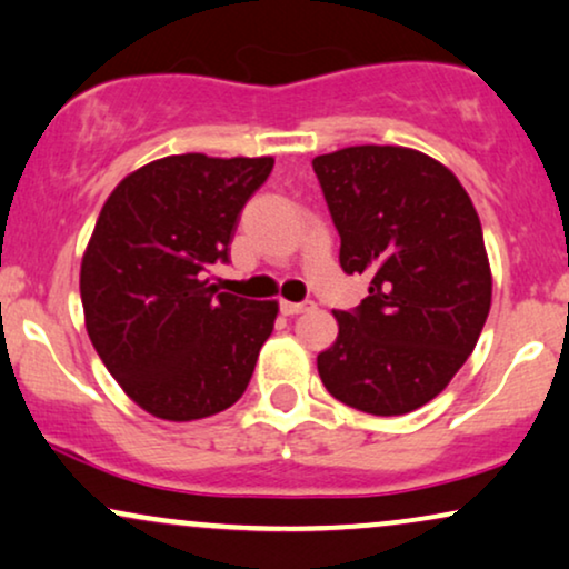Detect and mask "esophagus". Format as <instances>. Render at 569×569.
<instances>
[{
  "instance_id": "34e87169",
  "label": "esophagus",
  "mask_w": 569,
  "mask_h": 569,
  "mask_svg": "<svg viewBox=\"0 0 569 569\" xmlns=\"http://www.w3.org/2000/svg\"><path fill=\"white\" fill-rule=\"evenodd\" d=\"M309 309H315V301H280V312L286 315V318H293V315H301V312H309Z\"/></svg>"
}]
</instances>
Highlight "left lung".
<instances>
[{"instance_id":"8db88e82","label":"left lung","mask_w":569,"mask_h":569,"mask_svg":"<svg viewBox=\"0 0 569 569\" xmlns=\"http://www.w3.org/2000/svg\"><path fill=\"white\" fill-rule=\"evenodd\" d=\"M341 236L343 272L370 278L318 355L330 397L359 412H415L449 386L491 309L483 228L457 176L407 147H347L312 160Z\"/></svg>"}]
</instances>
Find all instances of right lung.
<instances>
[{
	"label": "right lung",
	"mask_w": 569,
	"mask_h": 569,
	"mask_svg": "<svg viewBox=\"0 0 569 569\" xmlns=\"http://www.w3.org/2000/svg\"><path fill=\"white\" fill-rule=\"evenodd\" d=\"M272 157L170 154L133 170L107 197L83 251L86 330L104 368L143 412L170 422L241 399L278 301L218 291L239 214Z\"/></svg>",
	"instance_id": "right-lung-1"
}]
</instances>
